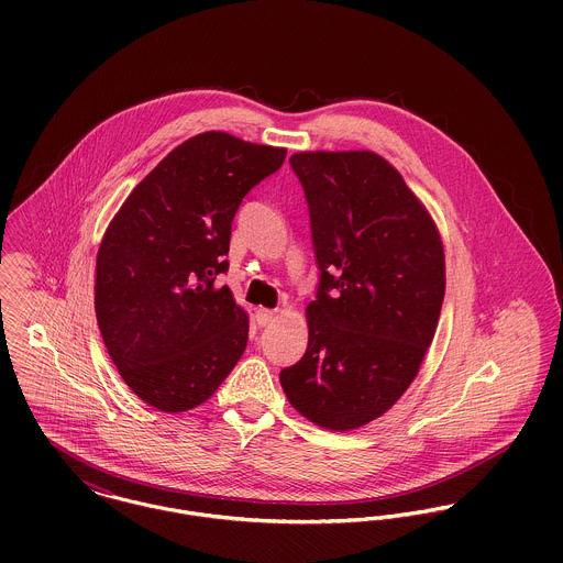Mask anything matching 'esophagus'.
I'll return each mask as SVG.
<instances>
[{
	"mask_svg": "<svg viewBox=\"0 0 563 563\" xmlns=\"http://www.w3.org/2000/svg\"><path fill=\"white\" fill-rule=\"evenodd\" d=\"M255 321L260 327H266L268 322L275 321V310H266V308L255 310Z\"/></svg>",
	"mask_w": 563,
	"mask_h": 563,
	"instance_id": "obj_1",
	"label": "esophagus"
}]
</instances>
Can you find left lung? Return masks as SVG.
<instances>
[{
  "label": "left lung",
  "instance_id": "left-lung-1",
  "mask_svg": "<svg viewBox=\"0 0 563 563\" xmlns=\"http://www.w3.org/2000/svg\"><path fill=\"white\" fill-rule=\"evenodd\" d=\"M321 268L306 355L279 375L290 405L329 431L384 416L433 342L446 268L440 230L384 156L297 152Z\"/></svg>",
  "mask_w": 563,
  "mask_h": 563
}]
</instances>
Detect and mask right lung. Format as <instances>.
<instances>
[{
    "instance_id": "1",
    "label": "right lung",
    "mask_w": 563,
    "mask_h": 563,
    "mask_svg": "<svg viewBox=\"0 0 563 563\" xmlns=\"http://www.w3.org/2000/svg\"><path fill=\"white\" fill-rule=\"evenodd\" d=\"M284 158V147L197 134L136 184L108 223L95 314L110 360L141 401L188 411L241 360L249 314L214 277L228 268L242 197Z\"/></svg>"
}]
</instances>
